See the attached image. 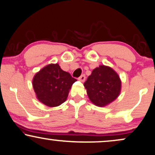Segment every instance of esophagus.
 Here are the masks:
<instances>
[{
  "label": "esophagus",
  "instance_id": "1",
  "mask_svg": "<svg viewBox=\"0 0 155 155\" xmlns=\"http://www.w3.org/2000/svg\"><path fill=\"white\" fill-rule=\"evenodd\" d=\"M86 79V76L84 74H82V75L79 78V80L81 81H84Z\"/></svg>",
  "mask_w": 155,
  "mask_h": 155
}]
</instances>
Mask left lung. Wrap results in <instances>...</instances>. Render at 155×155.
I'll use <instances>...</instances> for the list:
<instances>
[{"instance_id":"left-lung-1","label":"left lung","mask_w":155,"mask_h":155,"mask_svg":"<svg viewBox=\"0 0 155 155\" xmlns=\"http://www.w3.org/2000/svg\"><path fill=\"white\" fill-rule=\"evenodd\" d=\"M84 86L94 104L105 107L119 97L121 82L114 70L109 66L101 65L92 71Z\"/></svg>"}]
</instances>
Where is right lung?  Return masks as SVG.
<instances>
[{
  "label": "right lung",
  "mask_w": 155,
  "mask_h": 155,
  "mask_svg": "<svg viewBox=\"0 0 155 155\" xmlns=\"http://www.w3.org/2000/svg\"><path fill=\"white\" fill-rule=\"evenodd\" d=\"M76 81L58 64H48L35 74L33 87L37 99L50 107H57L67 99L72 84Z\"/></svg>",
  "instance_id": "right-lung-1"
}]
</instances>
